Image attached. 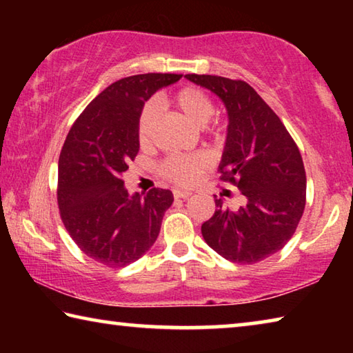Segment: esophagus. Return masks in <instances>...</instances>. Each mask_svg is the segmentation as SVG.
Returning a JSON list of instances; mask_svg holds the SVG:
<instances>
[{
    "label": "esophagus",
    "instance_id": "1",
    "mask_svg": "<svg viewBox=\"0 0 353 353\" xmlns=\"http://www.w3.org/2000/svg\"><path fill=\"white\" fill-rule=\"evenodd\" d=\"M172 196L174 199H187L191 196L190 191H183V190H172Z\"/></svg>",
    "mask_w": 353,
    "mask_h": 353
}]
</instances>
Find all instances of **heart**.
I'll return each instance as SVG.
<instances>
[{
  "mask_svg": "<svg viewBox=\"0 0 353 353\" xmlns=\"http://www.w3.org/2000/svg\"><path fill=\"white\" fill-rule=\"evenodd\" d=\"M171 103L187 117L196 126H204L213 117L214 104L212 98L199 87H183L171 97ZM157 123V110L152 103H146L141 107L137 117V139L141 146L149 143ZM221 129L213 126L210 134L219 135ZM210 166V159L204 152H194L187 155H170L159 165L160 176L168 182L182 187H191L199 181Z\"/></svg>",
  "mask_w": 353,
  "mask_h": 353,
  "instance_id": "1",
  "label": "heart"
}]
</instances>
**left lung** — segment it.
<instances>
[{
    "label": "left lung",
    "instance_id": "8db88e82",
    "mask_svg": "<svg viewBox=\"0 0 353 353\" xmlns=\"http://www.w3.org/2000/svg\"><path fill=\"white\" fill-rule=\"evenodd\" d=\"M216 93L229 112L219 179L240 190L238 210L214 199L216 210L201 227L213 250L240 265H254L291 240L307 201L302 155L285 124L248 82L210 74H185Z\"/></svg>",
    "mask_w": 353,
    "mask_h": 353
}]
</instances>
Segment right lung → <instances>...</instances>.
<instances>
[{
    "instance_id": "right-lung-1",
    "label": "right lung",
    "mask_w": 353,
    "mask_h": 353,
    "mask_svg": "<svg viewBox=\"0 0 353 353\" xmlns=\"http://www.w3.org/2000/svg\"><path fill=\"white\" fill-rule=\"evenodd\" d=\"M182 74L124 77L77 117L59 155L57 204L65 229L83 254L109 268L134 263L157 240L170 190L129 196L123 174L135 159L137 117L151 94Z\"/></svg>"
}]
</instances>
